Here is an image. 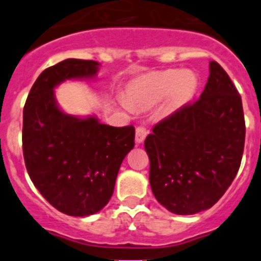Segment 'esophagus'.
Instances as JSON below:
<instances>
[{"label": "esophagus", "mask_w": 261, "mask_h": 261, "mask_svg": "<svg viewBox=\"0 0 261 261\" xmlns=\"http://www.w3.org/2000/svg\"><path fill=\"white\" fill-rule=\"evenodd\" d=\"M146 128H144V126H137V128H136V142H137V144H142L145 138H146Z\"/></svg>", "instance_id": "obj_1"}]
</instances>
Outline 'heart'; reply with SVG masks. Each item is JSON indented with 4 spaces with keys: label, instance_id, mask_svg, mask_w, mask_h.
<instances>
[{
    "label": "heart",
    "instance_id": "1",
    "mask_svg": "<svg viewBox=\"0 0 261 261\" xmlns=\"http://www.w3.org/2000/svg\"><path fill=\"white\" fill-rule=\"evenodd\" d=\"M197 87V78L190 70H170L159 71L136 81L128 90L126 100L121 105L126 110H147L158 105L165 98L163 112L170 115L180 110L192 99Z\"/></svg>",
    "mask_w": 261,
    "mask_h": 261
}]
</instances>
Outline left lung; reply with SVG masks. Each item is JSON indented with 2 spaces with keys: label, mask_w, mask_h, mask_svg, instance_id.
Wrapping results in <instances>:
<instances>
[{
  "label": "left lung",
  "mask_w": 261,
  "mask_h": 261,
  "mask_svg": "<svg viewBox=\"0 0 261 261\" xmlns=\"http://www.w3.org/2000/svg\"><path fill=\"white\" fill-rule=\"evenodd\" d=\"M200 98L155 124L145 140L151 191L175 214L212 208L234 180L246 137L242 98L216 61Z\"/></svg>",
  "instance_id": "8db88e82"
}]
</instances>
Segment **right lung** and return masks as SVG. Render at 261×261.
Here are the masks:
<instances>
[{
    "instance_id": "obj_1",
    "label": "right lung",
    "mask_w": 261,
    "mask_h": 261,
    "mask_svg": "<svg viewBox=\"0 0 261 261\" xmlns=\"http://www.w3.org/2000/svg\"><path fill=\"white\" fill-rule=\"evenodd\" d=\"M99 64L68 59L43 70L23 108L27 172L52 206L68 216L102 211L114 193L123 159L135 146V126H111L94 116L64 114L53 89L66 80L94 78Z\"/></svg>"
}]
</instances>
